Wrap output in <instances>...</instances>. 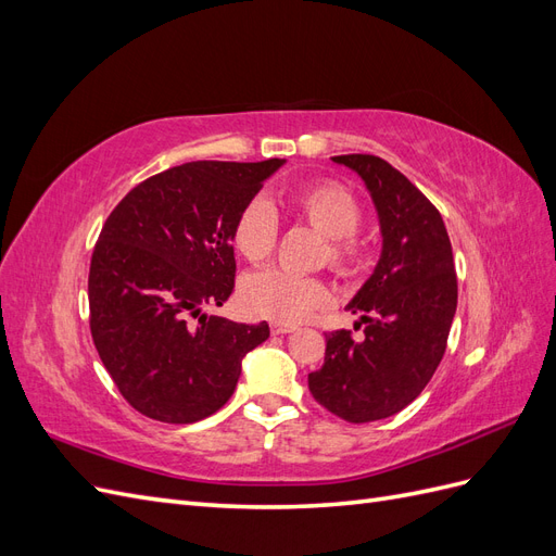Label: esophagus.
<instances>
[{"instance_id":"34e87169","label":"esophagus","mask_w":556,"mask_h":556,"mask_svg":"<svg viewBox=\"0 0 556 556\" xmlns=\"http://www.w3.org/2000/svg\"><path fill=\"white\" fill-rule=\"evenodd\" d=\"M292 331H296L294 325H282V323H274V325H271V333H276V336L292 333Z\"/></svg>"}]
</instances>
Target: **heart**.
Returning a JSON list of instances; mask_svg holds the SVG:
<instances>
[{
    "mask_svg": "<svg viewBox=\"0 0 556 556\" xmlns=\"http://www.w3.org/2000/svg\"><path fill=\"white\" fill-rule=\"evenodd\" d=\"M290 211L296 220L325 233L323 260L341 276H355L364 264V248L355 231L362 225V206L345 185L333 180L311 182L292 192ZM231 243L239 255L260 264L274 255L278 243V215L262 199L245 204L233 223ZM329 285L317 276H301L282 268H264L243 278L239 301L245 313L299 325L329 304Z\"/></svg>",
    "mask_w": 556,
    "mask_h": 556,
    "instance_id": "heart-1",
    "label": "heart"
}]
</instances>
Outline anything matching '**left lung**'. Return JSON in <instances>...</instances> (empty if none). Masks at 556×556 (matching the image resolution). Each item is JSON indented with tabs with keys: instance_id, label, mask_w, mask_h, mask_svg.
<instances>
[{
	"instance_id": "obj_1",
	"label": "left lung",
	"mask_w": 556,
	"mask_h": 556,
	"mask_svg": "<svg viewBox=\"0 0 556 556\" xmlns=\"http://www.w3.org/2000/svg\"><path fill=\"white\" fill-rule=\"evenodd\" d=\"M357 172L378 211L382 252L350 301L362 339L327 333L325 364L308 374L313 399L352 425L408 406L439 368L457 311V274L443 217L415 185L376 155H336Z\"/></svg>"
}]
</instances>
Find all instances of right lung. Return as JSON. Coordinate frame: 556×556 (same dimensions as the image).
Wrapping results in <instances>:
<instances>
[{
    "instance_id": "right-lung-1",
    "label": "right lung",
    "mask_w": 556,
    "mask_h": 556,
    "mask_svg": "<svg viewBox=\"0 0 556 556\" xmlns=\"http://www.w3.org/2000/svg\"><path fill=\"white\" fill-rule=\"evenodd\" d=\"M285 160L188 162L139 182L92 252L90 331L131 408L192 425L237 390L241 362L268 325L204 315L233 292L231 229Z\"/></svg>"
}]
</instances>
